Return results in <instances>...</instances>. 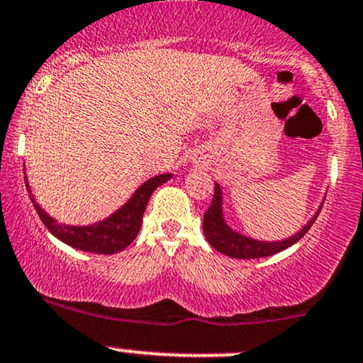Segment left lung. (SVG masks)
<instances>
[{
    "mask_svg": "<svg viewBox=\"0 0 363 363\" xmlns=\"http://www.w3.org/2000/svg\"><path fill=\"white\" fill-rule=\"evenodd\" d=\"M320 213V208L317 210V213L313 215L308 220L303 229L300 233L293 234L291 238H286L282 241H258L252 240L248 236H242V234L236 233V230L230 229L225 224L224 215H222V189L220 186L215 184V193L212 205L208 206L205 215H203V234H205L206 241L213 246L217 252L227 255V257L233 258H262V257H270V255H276L282 250L289 248L296 241H300L301 238L308 233V229L315 222L317 215Z\"/></svg>",
    "mask_w": 363,
    "mask_h": 363,
    "instance_id": "obj_1",
    "label": "left lung"
}]
</instances>
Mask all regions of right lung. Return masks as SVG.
I'll return each mask as SVG.
<instances>
[{
	"label": "right lung",
	"mask_w": 363,
	"mask_h": 363,
	"mask_svg": "<svg viewBox=\"0 0 363 363\" xmlns=\"http://www.w3.org/2000/svg\"><path fill=\"white\" fill-rule=\"evenodd\" d=\"M172 177V174H162L157 177H151L143 186H139L136 193L130 196V200L118 208L117 212L111 213L105 220L96 222L93 225H65L58 224L55 218H51L30 194V201L34 203V208L38 210L43 224L48 227L55 238L75 250L99 255H111L125 250L134 240H136L139 229H141L143 213H145L146 205H148L151 193L158 186L167 182ZM27 179V177H26ZM27 191L30 193L29 184L26 182Z\"/></svg>",
	"instance_id": "add662e5"
}]
</instances>
